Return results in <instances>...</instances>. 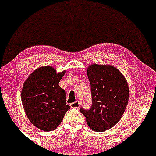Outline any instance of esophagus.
Wrapping results in <instances>:
<instances>
[{
    "instance_id": "obj_1",
    "label": "esophagus",
    "mask_w": 156,
    "mask_h": 156,
    "mask_svg": "<svg viewBox=\"0 0 156 156\" xmlns=\"http://www.w3.org/2000/svg\"><path fill=\"white\" fill-rule=\"evenodd\" d=\"M70 107H72V108L77 109V108H79V107H80V102H79L78 101H76L70 104Z\"/></svg>"
}]
</instances>
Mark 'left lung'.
<instances>
[{"label": "left lung", "mask_w": 156, "mask_h": 156, "mask_svg": "<svg viewBox=\"0 0 156 156\" xmlns=\"http://www.w3.org/2000/svg\"><path fill=\"white\" fill-rule=\"evenodd\" d=\"M92 105L89 110L81 107L88 126L97 132L107 131L120 120L129 97L127 80L122 73L110 65L93 64L88 67Z\"/></svg>", "instance_id": "obj_1"}]
</instances>
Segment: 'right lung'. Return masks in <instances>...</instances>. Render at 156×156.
Here are the masks:
<instances>
[{
    "label": "right lung",
    "mask_w": 156,
    "mask_h": 156,
    "mask_svg": "<svg viewBox=\"0 0 156 156\" xmlns=\"http://www.w3.org/2000/svg\"><path fill=\"white\" fill-rule=\"evenodd\" d=\"M65 70L57 73L52 67L36 69L23 84L21 98L27 117L35 127L45 131L55 129L70 106L65 90L58 83Z\"/></svg>",
    "instance_id": "add662e5"
}]
</instances>
